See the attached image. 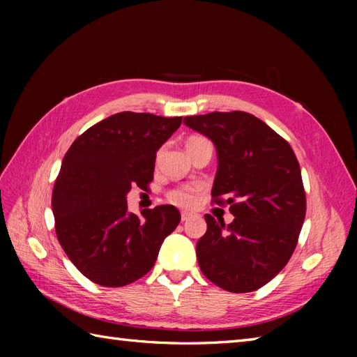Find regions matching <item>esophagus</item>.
Wrapping results in <instances>:
<instances>
[{
    "instance_id": "1",
    "label": "esophagus",
    "mask_w": 357,
    "mask_h": 357,
    "mask_svg": "<svg viewBox=\"0 0 357 357\" xmlns=\"http://www.w3.org/2000/svg\"><path fill=\"white\" fill-rule=\"evenodd\" d=\"M190 218H192V215H190V213H183V215H181V221H183V222H187L188 219H190Z\"/></svg>"
}]
</instances>
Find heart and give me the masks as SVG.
Here are the masks:
<instances>
[{
  "label": "heart",
  "mask_w": 357,
  "mask_h": 357,
  "mask_svg": "<svg viewBox=\"0 0 357 357\" xmlns=\"http://www.w3.org/2000/svg\"><path fill=\"white\" fill-rule=\"evenodd\" d=\"M190 139H196V138H190ZM167 199L176 207L192 208L196 204V193L190 187H178L174 188V190H170L167 193Z\"/></svg>",
  "instance_id": "obj_1"
}]
</instances>
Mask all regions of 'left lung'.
Wrapping results in <instances>:
<instances>
[{"mask_svg":"<svg viewBox=\"0 0 357 357\" xmlns=\"http://www.w3.org/2000/svg\"><path fill=\"white\" fill-rule=\"evenodd\" d=\"M218 151L211 196L230 204L233 222L206 215L207 231L196 244L201 271L231 293L264 287L294 252L305 219V190L293 149L271 127L247 112L185 116Z\"/></svg>","mask_w":357,"mask_h":357,"instance_id":"1","label":"left lung"}]
</instances>
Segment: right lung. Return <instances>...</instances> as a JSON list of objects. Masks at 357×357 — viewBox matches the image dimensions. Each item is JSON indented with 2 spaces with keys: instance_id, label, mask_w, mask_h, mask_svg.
<instances>
[{
  "instance_id": "right-lung-1",
  "label": "right lung",
  "mask_w": 357,
  "mask_h": 357,
  "mask_svg": "<svg viewBox=\"0 0 357 357\" xmlns=\"http://www.w3.org/2000/svg\"><path fill=\"white\" fill-rule=\"evenodd\" d=\"M183 118L121 112L78 136L64 155L52 193L55 230L82 275L102 287H124L153 267L181 213L173 206L127 210L132 185L153 179L159 147Z\"/></svg>"
}]
</instances>
